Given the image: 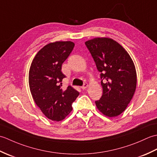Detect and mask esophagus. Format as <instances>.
Masks as SVG:
<instances>
[{
    "instance_id": "34e87169",
    "label": "esophagus",
    "mask_w": 157,
    "mask_h": 157,
    "mask_svg": "<svg viewBox=\"0 0 157 157\" xmlns=\"http://www.w3.org/2000/svg\"><path fill=\"white\" fill-rule=\"evenodd\" d=\"M88 87V84H87V83H84V85L82 86V88L83 90H85L86 88H87Z\"/></svg>"
}]
</instances>
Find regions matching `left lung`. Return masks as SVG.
<instances>
[{"label":"left lung","instance_id":"obj_1","mask_svg":"<svg viewBox=\"0 0 157 157\" xmlns=\"http://www.w3.org/2000/svg\"><path fill=\"white\" fill-rule=\"evenodd\" d=\"M85 44L101 72L103 93L95 101L96 105L103 115L118 116L134 94L137 83L134 63L128 52L113 39L96 38Z\"/></svg>","mask_w":157,"mask_h":157}]
</instances>
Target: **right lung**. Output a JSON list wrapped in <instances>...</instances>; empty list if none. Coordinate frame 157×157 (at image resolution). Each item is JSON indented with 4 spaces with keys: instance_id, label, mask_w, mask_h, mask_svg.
<instances>
[{
    "instance_id": "right-lung-1",
    "label": "right lung",
    "mask_w": 157,
    "mask_h": 157,
    "mask_svg": "<svg viewBox=\"0 0 157 157\" xmlns=\"http://www.w3.org/2000/svg\"><path fill=\"white\" fill-rule=\"evenodd\" d=\"M71 41L49 43L33 59L29 71V86L33 99L46 117L52 121L64 119L72 111V103L79 92L69 86L62 88L65 75L62 64L74 47Z\"/></svg>"
}]
</instances>
